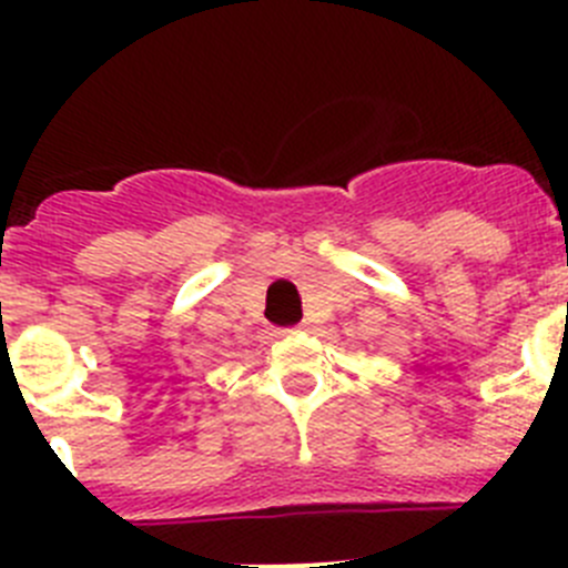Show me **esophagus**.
Instances as JSON below:
<instances>
[{
  "label": "esophagus",
  "instance_id": "esophagus-1",
  "mask_svg": "<svg viewBox=\"0 0 568 568\" xmlns=\"http://www.w3.org/2000/svg\"><path fill=\"white\" fill-rule=\"evenodd\" d=\"M298 329H304V327H298Z\"/></svg>",
  "mask_w": 568,
  "mask_h": 568
}]
</instances>
